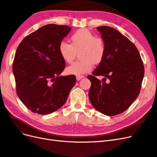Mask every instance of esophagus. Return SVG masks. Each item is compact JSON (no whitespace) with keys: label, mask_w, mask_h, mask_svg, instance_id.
Here are the masks:
<instances>
[{"label":"esophagus","mask_w":157,"mask_h":157,"mask_svg":"<svg viewBox=\"0 0 157 157\" xmlns=\"http://www.w3.org/2000/svg\"><path fill=\"white\" fill-rule=\"evenodd\" d=\"M84 77L83 75H81V76H77V77H76V78H77V80H80L81 78H84Z\"/></svg>","instance_id":"obj_1"}]
</instances>
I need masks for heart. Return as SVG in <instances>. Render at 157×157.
Here are the masks:
<instances>
[{
	"label": "heart",
	"mask_w": 157,
	"mask_h": 157,
	"mask_svg": "<svg viewBox=\"0 0 157 157\" xmlns=\"http://www.w3.org/2000/svg\"><path fill=\"white\" fill-rule=\"evenodd\" d=\"M71 44L62 41L59 46V53L65 62L72 63L78 52L81 60L73 63L66 69L69 75L81 76L91 71L93 63H101L105 55L106 47L101 37L95 36L87 29L75 32L70 38Z\"/></svg>",
	"instance_id": "b5f03b06"
}]
</instances>
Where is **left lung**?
Returning a JSON list of instances; mask_svg holds the SVG:
<instances>
[{"label":"left lung","mask_w":157,"mask_h":157,"mask_svg":"<svg viewBox=\"0 0 157 157\" xmlns=\"http://www.w3.org/2000/svg\"><path fill=\"white\" fill-rule=\"evenodd\" d=\"M97 30L105 42L106 52L92 75L88 76L92 83L89 99L99 112L115 116L125 111L138 96L144 66L136 46L119 31L109 26L98 27ZM96 75L105 78L102 82Z\"/></svg>","instance_id":"8db88e82"}]
</instances>
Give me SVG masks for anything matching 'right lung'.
<instances>
[{"mask_svg": "<svg viewBox=\"0 0 157 157\" xmlns=\"http://www.w3.org/2000/svg\"><path fill=\"white\" fill-rule=\"evenodd\" d=\"M71 29L67 25L42 26L17 47L12 65L16 92L33 113L46 115L58 110L77 81L73 75L60 76L65 61L59 53V46Z\"/></svg>", "mask_w": 157, "mask_h": 157, "instance_id": "right-lung-1", "label": "right lung"}]
</instances>
